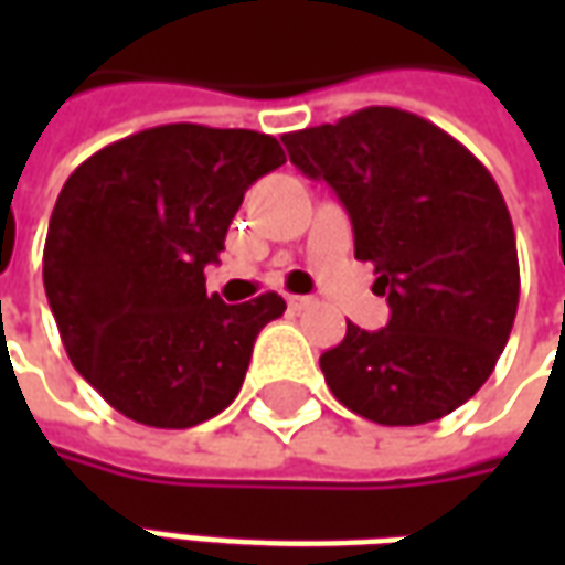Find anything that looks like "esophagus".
I'll return each instance as SVG.
<instances>
[{
  "label": "esophagus",
  "instance_id": "1",
  "mask_svg": "<svg viewBox=\"0 0 565 565\" xmlns=\"http://www.w3.org/2000/svg\"><path fill=\"white\" fill-rule=\"evenodd\" d=\"M311 302H315L311 296H287V306H290V311H306Z\"/></svg>",
  "mask_w": 565,
  "mask_h": 565
}]
</instances>
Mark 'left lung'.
I'll return each instance as SVG.
<instances>
[{
  "instance_id": "obj_1",
  "label": "left lung",
  "mask_w": 565,
  "mask_h": 565,
  "mask_svg": "<svg viewBox=\"0 0 565 565\" xmlns=\"http://www.w3.org/2000/svg\"><path fill=\"white\" fill-rule=\"evenodd\" d=\"M281 141L342 199L354 257L375 266L372 290L391 306L384 330L348 320L320 354L332 396L381 426L450 415L490 379L518 315V245L493 174L445 129L387 105Z\"/></svg>"
}]
</instances>
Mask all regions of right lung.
I'll use <instances>...</instances> for the list:
<instances>
[{"mask_svg":"<svg viewBox=\"0 0 565 565\" xmlns=\"http://www.w3.org/2000/svg\"><path fill=\"white\" fill-rule=\"evenodd\" d=\"M254 129L166 124L68 174L44 242V294L72 366L120 415L186 429L233 403L278 294H205L245 190L284 166Z\"/></svg>","mask_w":565,"mask_h":565,"instance_id":"right-lung-1","label":"right lung"}]
</instances>
